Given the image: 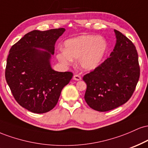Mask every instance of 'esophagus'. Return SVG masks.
Listing matches in <instances>:
<instances>
[{"instance_id": "esophagus-1", "label": "esophagus", "mask_w": 148, "mask_h": 148, "mask_svg": "<svg viewBox=\"0 0 148 148\" xmlns=\"http://www.w3.org/2000/svg\"><path fill=\"white\" fill-rule=\"evenodd\" d=\"M73 79L75 80V81H80V80H81V77L79 75H78V74H75L74 77H73Z\"/></svg>"}]
</instances>
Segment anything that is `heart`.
Here are the masks:
<instances>
[{
    "label": "heart",
    "mask_w": 148,
    "mask_h": 148,
    "mask_svg": "<svg viewBox=\"0 0 148 148\" xmlns=\"http://www.w3.org/2000/svg\"><path fill=\"white\" fill-rule=\"evenodd\" d=\"M64 50L56 54L58 60L65 66L78 59L80 67L86 71L94 70L102 62L108 49L107 41L101 36L83 35L66 40Z\"/></svg>",
    "instance_id": "obj_1"
}]
</instances>
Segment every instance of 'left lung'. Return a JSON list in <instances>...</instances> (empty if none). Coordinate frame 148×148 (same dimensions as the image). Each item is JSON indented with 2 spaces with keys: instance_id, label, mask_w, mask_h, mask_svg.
Returning a JSON list of instances; mask_svg holds the SVG:
<instances>
[{
  "instance_id": "8db88e82",
  "label": "left lung",
  "mask_w": 148,
  "mask_h": 148,
  "mask_svg": "<svg viewBox=\"0 0 148 148\" xmlns=\"http://www.w3.org/2000/svg\"><path fill=\"white\" fill-rule=\"evenodd\" d=\"M114 32L116 43L110 57L83 78L87 84L86 103L100 112L111 111L126 103L140 76L135 46L123 33L117 30Z\"/></svg>"
}]
</instances>
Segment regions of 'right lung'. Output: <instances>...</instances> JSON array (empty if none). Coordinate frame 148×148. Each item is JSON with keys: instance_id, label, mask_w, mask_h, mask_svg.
I'll return each mask as SVG.
<instances>
[{"instance_id": "right-lung-1", "label": "right lung", "mask_w": 148, "mask_h": 148, "mask_svg": "<svg viewBox=\"0 0 148 148\" xmlns=\"http://www.w3.org/2000/svg\"><path fill=\"white\" fill-rule=\"evenodd\" d=\"M64 28L29 32L10 49L5 79L18 104L35 113H45L57 104L72 72L53 70L51 59Z\"/></svg>"}]
</instances>
